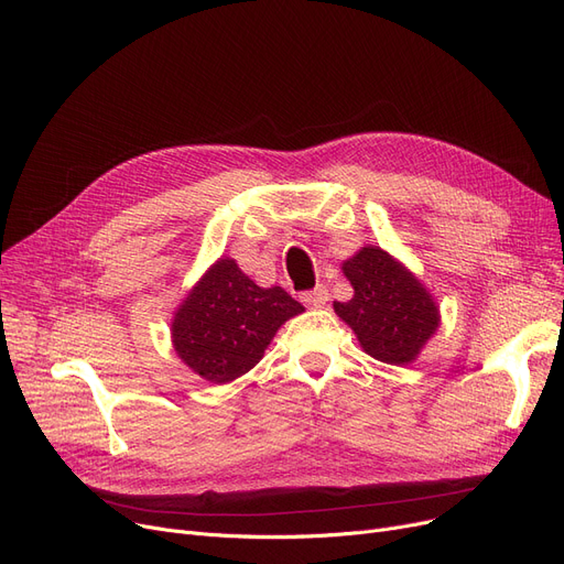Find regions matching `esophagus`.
Instances as JSON below:
<instances>
[{"label": "esophagus", "instance_id": "34e87169", "mask_svg": "<svg viewBox=\"0 0 564 564\" xmlns=\"http://www.w3.org/2000/svg\"><path fill=\"white\" fill-rule=\"evenodd\" d=\"M327 300H329V292H327L325 285H317V288H313V290H308V292H304V295H302V302L306 306H311V308L325 306Z\"/></svg>", "mask_w": 564, "mask_h": 564}]
</instances>
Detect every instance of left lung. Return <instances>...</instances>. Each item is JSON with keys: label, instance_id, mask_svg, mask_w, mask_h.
I'll return each mask as SVG.
<instances>
[{"label": "left lung", "instance_id": "obj_1", "mask_svg": "<svg viewBox=\"0 0 564 564\" xmlns=\"http://www.w3.org/2000/svg\"><path fill=\"white\" fill-rule=\"evenodd\" d=\"M343 274L355 288L350 302L334 311L357 334L361 348L384 364H408L437 327V306L426 288L382 249L366 247Z\"/></svg>", "mask_w": 564, "mask_h": 564}]
</instances>
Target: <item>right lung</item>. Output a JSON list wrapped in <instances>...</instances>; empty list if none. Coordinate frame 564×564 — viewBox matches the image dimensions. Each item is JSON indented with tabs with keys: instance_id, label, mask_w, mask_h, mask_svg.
Segmentation results:
<instances>
[{
	"instance_id": "1",
	"label": "right lung",
	"mask_w": 564,
	"mask_h": 564,
	"mask_svg": "<svg viewBox=\"0 0 564 564\" xmlns=\"http://www.w3.org/2000/svg\"><path fill=\"white\" fill-rule=\"evenodd\" d=\"M302 311L283 288H260L235 260L224 258L177 311L175 350L195 373L224 384L251 371L276 329Z\"/></svg>"
}]
</instances>
